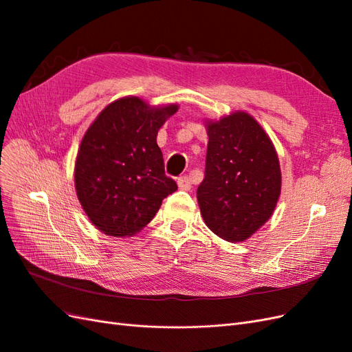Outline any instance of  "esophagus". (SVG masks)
Here are the masks:
<instances>
[{
    "label": "esophagus",
    "mask_w": 352,
    "mask_h": 352,
    "mask_svg": "<svg viewBox=\"0 0 352 352\" xmlns=\"http://www.w3.org/2000/svg\"><path fill=\"white\" fill-rule=\"evenodd\" d=\"M177 186L182 190H189L190 189V179L188 176L177 177Z\"/></svg>",
    "instance_id": "1"
}]
</instances>
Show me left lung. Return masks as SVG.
Instances as JSON below:
<instances>
[{"mask_svg": "<svg viewBox=\"0 0 352 352\" xmlns=\"http://www.w3.org/2000/svg\"><path fill=\"white\" fill-rule=\"evenodd\" d=\"M206 176L197 199L208 229L228 242H243L267 221L282 188L276 148L254 117L233 111L207 120Z\"/></svg>", "mask_w": 352, "mask_h": 352, "instance_id": "obj_1", "label": "left lung"}]
</instances>
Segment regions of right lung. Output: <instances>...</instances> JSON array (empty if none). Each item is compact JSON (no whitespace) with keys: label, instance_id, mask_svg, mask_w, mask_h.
I'll list each match as a JSON object with an SVG mask.
<instances>
[{"label":"right lung","instance_id":"right-lung-1","mask_svg":"<svg viewBox=\"0 0 352 352\" xmlns=\"http://www.w3.org/2000/svg\"><path fill=\"white\" fill-rule=\"evenodd\" d=\"M177 104L140 97L110 102L85 132L74 163V188L92 225L109 236L141 232L177 185L164 173L157 133Z\"/></svg>","mask_w":352,"mask_h":352}]
</instances>
